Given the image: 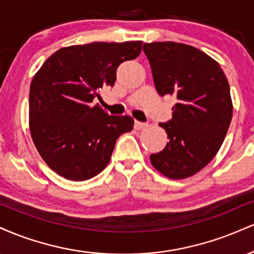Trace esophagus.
<instances>
[{
  "label": "esophagus",
  "instance_id": "esophagus-1",
  "mask_svg": "<svg viewBox=\"0 0 254 254\" xmlns=\"http://www.w3.org/2000/svg\"><path fill=\"white\" fill-rule=\"evenodd\" d=\"M146 124L143 123V122H139V121H135V129L136 130H140L143 129V127H145Z\"/></svg>",
  "mask_w": 254,
  "mask_h": 254
}]
</instances>
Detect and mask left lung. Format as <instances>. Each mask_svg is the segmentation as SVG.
I'll return each mask as SVG.
<instances>
[{
    "instance_id": "obj_1",
    "label": "left lung",
    "mask_w": 254,
    "mask_h": 254,
    "mask_svg": "<svg viewBox=\"0 0 254 254\" xmlns=\"http://www.w3.org/2000/svg\"><path fill=\"white\" fill-rule=\"evenodd\" d=\"M160 96L174 94L173 118L160 125L169 142L150 161L169 179H186L204 168L224 142L233 114L231 91L214 59L177 42L143 45Z\"/></svg>"
}]
</instances>
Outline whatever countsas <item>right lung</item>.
<instances>
[{
  "label": "right lung",
  "mask_w": 254,
  "mask_h": 254,
  "mask_svg": "<svg viewBox=\"0 0 254 254\" xmlns=\"http://www.w3.org/2000/svg\"><path fill=\"white\" fill-rule=\"evenodd\" d=\"M142 41L92 42L60 48L36 73L29 90V127L47 166L71 181L92 179L108 166L116 140L133 129L130 116H109L93 104L111 87Z\"/></svg>",
  "instance_id": "obj_1"
}]
</instances>
